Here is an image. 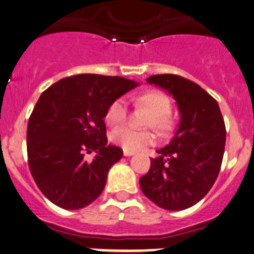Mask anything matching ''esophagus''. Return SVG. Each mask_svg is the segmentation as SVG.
I'll list each match as a JSON object with an SVG mask.
<instances>
[{"instance_id":"34e87169","label":"esophagus","mask_w":254,"mask_h":254,"mask_svg":"<svg viewBox=\"0 0 254 254\" xmlns=\"http://www.w3.org/2000/svg\"><path fill=\"white\" fill-rule=\"evenodd\" d=\"M134 154V152H129V150H124L125 157H130V155Z\"/></svg>"}]
</instances>
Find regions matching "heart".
I'll list each match as a JSON object with an SVG mask.
<instances>
[{
  "label": "heart",
  "instance_id": "heart-1",
  "mask_svg": "<svg viewBox=\"0 0 254 254\" xmlns=\"http://www.w3.org/2000/svg\"><path fill=\"white\" fill-rule=\"evenodd\" d=\"M135 104L145 107L152 114L147 121V126H153L159 130H168L172 126L170 112H172V102L170 99L162 91L150 90L140 94L134 99ZM128 107L126 100L119 97L110 104L105 114V121L110 126H119L124 124L127 119ZM112 142L117 145H121L125 150L138 152L144 149L148 145L155 143V133L149 129H135L132 127L116 128L110 134Z\"/></svg>",
  "mask_w": 254,
  "mask_h": 254
}]
</instances>
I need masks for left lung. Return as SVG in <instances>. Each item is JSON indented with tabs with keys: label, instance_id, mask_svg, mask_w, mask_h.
<instances>
[{
	"label": "left lung",
	"instance_id": "8db88e82",
	"mask_svg": "<svg viewBox=\"0 0 254 254\" xmlns=\"http://www.w3.org/2000/svg\"><path fill=\"white\" fill-rule=\"evenodd\" d=\"M147 82L174 97L180 124L169 144L150 158L140 189L162 209L185 210L197 204L216 182L225 152V122L217 101L195 82L173 74L152 75Z\"/></svg>",
	"mask_w": 254,
	"mask_h": 254
}]
</instances>
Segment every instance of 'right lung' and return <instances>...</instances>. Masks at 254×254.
Instances as JSON below:
<instances>
[{
    "label": "right lung",
    "instance_id": "1",
    "mask_svg": "<svg viewBox=\"0 0 254 254\" xmlns=\"http://www.w3.org/2000/svg\"><path fill=\"white\" fill-rule=\"evenodd\" d=\"M135 86L121 76L79 74L42 92L28 121L27 154L34 182L53 204L77 210L100 196L109 170L124 155L107 145L105 114ZM91 151L97 155L86 162L84 153Z\"/></svg>",
    "mask_w": 254,
    "mask_h": 254
}]
</instances>
